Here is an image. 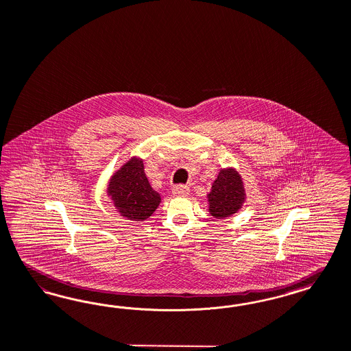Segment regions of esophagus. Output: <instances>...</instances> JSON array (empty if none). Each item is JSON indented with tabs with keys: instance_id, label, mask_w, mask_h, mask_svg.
<instances>
[{
	"instance_id": "34e87169",
	"label": "esophagus",
	"mask_w": 351,
	"mask_h": 351,
	"mask_svg": "<svg viewBox=\"0 0 351 351\" xmlns=\"http://www.w3.org/2000/svg\"><path fill=\"white\" fill-rule=\"evenodd\" d=\"M189 192H191V189L186 185H176L172 189V193L175 194V195H182V197L189 195Z\"/></svg>"
}]
</instances>
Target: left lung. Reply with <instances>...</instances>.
Wrapping results in <instances>:
<instances>
[{
  "label": "left lung",
  "mask_w": 351,
  "mask_h": 351,
  "mask_svg": "<svg viewBox=\"0 0 351 351\" xmlns=\"http://www.w3.org/2000/svg\"><path fill=\"white\" fill-rule=\"evenodd\" d=\"M246 194L241 175L234 169H221L217 180L207 194L208 213L217 219H226L236 214L245 202Z\"/></svg>",
  "instance_id": "1"
}]
</instances>
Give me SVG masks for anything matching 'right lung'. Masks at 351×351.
<instances>
[{"instance_id":"add662e5","label":"right lung","mask_w":351,"mask_h":351,"mask_svg":"<svg viewBox=\"0 0 351 351\" xmlns=\"http://www.w3.org/2000/svg\"><path fill=\"white\" fill-rule=\"evenodd\" d=\"M108 195L121 217L133 221L152 217L160 204V195L146 178L144 160L137 157L131 158L110 178Z\"/></svg>"}]
</instances>
